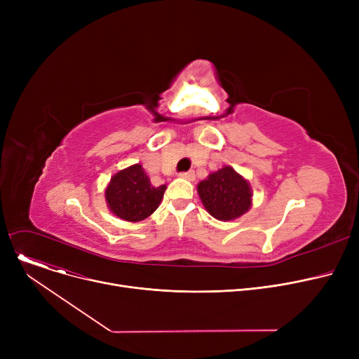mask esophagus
I'll use <instances>...</instances> for the list:
<instances>
[{
	"label": "esophagus",
	"instance_id": "obj_1",
	"mask_svg": "<svg viewBox=\"0 0 359 359\" xmlns=\"http://www.w3.org/2000/svg\"><path fill=\"white\" fill-rule=\"evenodd\" d=\"M179 177L184 179V180H189V182H194L195 180V173L194 172H184V173H180Z\"/></svg>",
	"mask_w": 359,
	"mask_h": 359
}]
</instances>
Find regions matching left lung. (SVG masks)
I'll return each instance as SVG.
<instances>
[{
	"instance_id": "left-lung-1",
	"label": "left lung",
	"mask_w": 359,
	"mask_h": 359,
	"mask_svg": "<svg viewBox=\"0 0 359 359\" xmlns=\"http://www.w3.org/2000/svg\"><path fill=\"white\" fill-rule=\"evenodd\" d=\"M198 195L218 221H233L252 208V187L231 165H224L198 183Z\"/></svg>"
}]
</instances>
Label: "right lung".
I'll return each instance as SVG.
<instances>
[{
	"label": "right lung",
	"instance_id": "1",
	"mask_svg": "<svg viewBox=\"0 0 359 359\" xmlns=\"http://www.w3.org/2000/svg\"><path fill=\"white\" fill-rule=\"evenodd\" d=\"M164 191L165 184H151L141 164H132L111 176L104 198L113 215L129 222H138L158 208Z\"/></svg>",
	"mask_w": 359,
	"mask_h": 359
}]
</instances>
